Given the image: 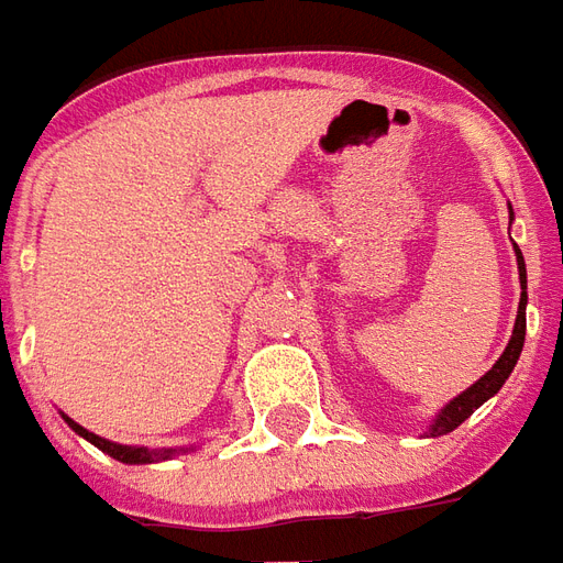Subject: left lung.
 <instances>
[{
    "label": "left lung",
    "mask_w": 563,
    "mask_h": 563,
    "mask_svg": "<svg viewBox=\"0 0 563 563\" xmlns=\"http://www.w3.org/2000/svg\"><path fill=\"white\" fill-rule=\"evenodd\" d=\"M512 213V210H509ZM516 262H519V280H521V301H519V317H516V325H512V338H509L507 350H504V355L497 358L495 367L485 374V377H479L476 383H473L471 389L461 391L459 398H452V401L440 410V416L434 419V424L428 428V437H440V434H449V431H455L467 416L476 410V407H483L492 395H497V389L507 383V377L512 374V367H516V362H519L521 355V346H525V305H528V295H525V258H521V250L516 246Z\"/></svg>",
    "instance_id": "1"
}]
</instances>
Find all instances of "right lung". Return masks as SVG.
I'll use <instances>...</instances> for the list:
<instances>
[{"mask_svg": "<svg viewBox=\"0 0 563 563\" xmlns=\"http://www.w3.org/2000/svg\"><path fill=\"white\" fill-rule=\"evenodd\" d=\"M66 422L71 431H78L80 437H87L92 446H99L102 452H108L111 459L117 461H126V464H150V461H165L172 459L174 452H186V449H144V446H120V443H111V440H104V437L92 434L87 428H80L78 422H71L66 416Z\"/></svg>", "mask_w": 563, "mask_h": 563, "instance_id": "add662e5", "label": "right lung"}]
</instances>
